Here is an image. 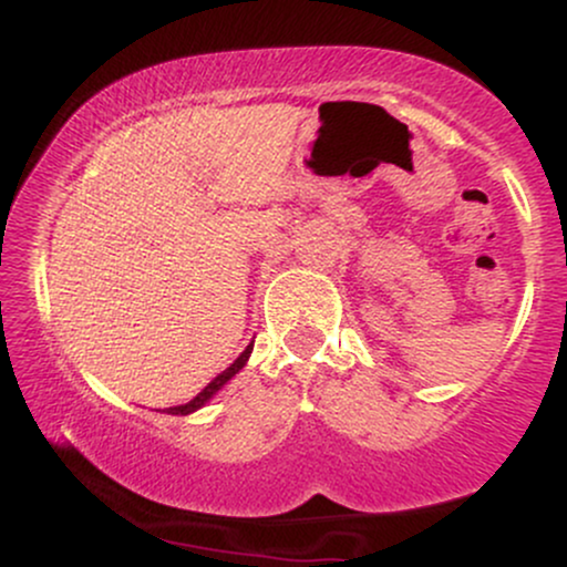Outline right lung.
Instances as JSON below:
<instances>
[{
	"label": "right lung",
	"instance_id": "obj_1",
	"mask_svg": "<svg viewBox=\"0 0 567 567\" xmlns=\"http://www.w3.org/2000/svg\"><path fill=\"white\" fill-rule=\"evenodd\" d=\"M250 351H252V343H250V347H247V349L243 351V354L237 357V360L231 362L229 368L224 370V373H218L216 379H213L210 383H207V386L202 389V392H199L197 396H194L192 402H186V405H175V408H167V413H171V415H188V413H194V410H199L202 405H205L207 400H210L213 394L218 392V389H224V383H229V381L234 379V375H237L239 370L245 368V362H247V357H250Z\"/></svg>",
	"mask_w": 567,
	"mask_h": 567
}]
</instances>
